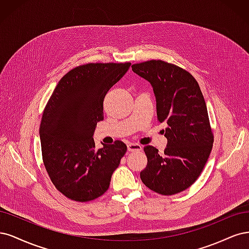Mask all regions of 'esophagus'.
<instances>
[{
  "label": "esophagus",
  "instance_id": "1",
  "mask_svg": "<svg viewBox=\"0 0 249 249\" xmlns=\"http://www.w3.org/2000/svg\"><path fill=\"white\" fill-rule=\"evenodd\" d=\"M127 149L129 152H133V151H141L142 150V146L139 145L136 142H129L127 145Z\"/></svg>",
  "mask_w": 249,
  "mask_h": 249
}]
</instances>
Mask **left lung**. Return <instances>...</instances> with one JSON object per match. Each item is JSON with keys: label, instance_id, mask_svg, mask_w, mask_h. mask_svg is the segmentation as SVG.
<instances>
[{"label": "left lung", "instance_id": "left-lung-1", "mask_svg": "<svg viewBox=\"0 0 249 249\" xmlns=\"http://www.w3.org/2000/svg\"><path fill=\"white\" fill-rule=\"evenodd\" d=\"M131 68L151 84L158 121L167 124L163 153L153 146L143 148L148 163L141 179L159 195L179 194L196 181L212 150L214 138L204 96L196 78L174 64L151 60Z\"/></svg>", "mask_w": 249, "mask_h": 249}]
</instances>
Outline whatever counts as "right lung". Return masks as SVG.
Returning a JSON list of instances; mask_svg holds the SVG:
<instances>
[{"label": "right lung", "instance_id": "obj_1", "mask_svg": "<svg viewBox=\"0 0 249 249\" xmlns=\"http://www.w3.org/2000/svg\"><path fill=\"white\" fill-rule=\"evenodd\" d=\"M131 63H89L64 75L47 102L40 124L43 163L62 195L89 202L106 192L127 151L125 143L95 148L93 134L103 120V99Z\"/></svg>", "mask_w": 249, "mask_h": 249}]
</instances>
